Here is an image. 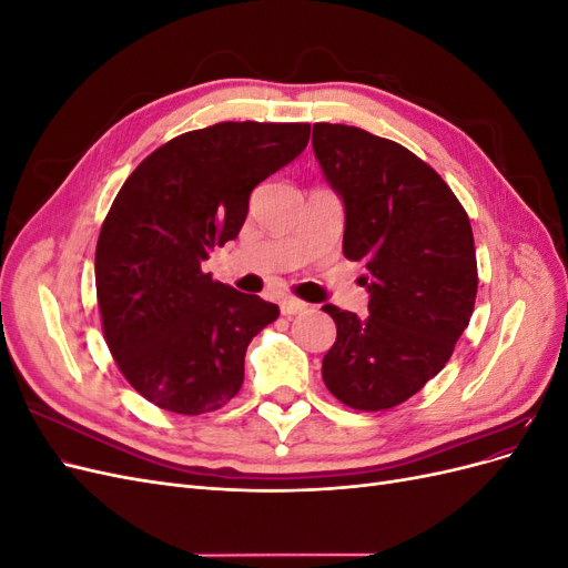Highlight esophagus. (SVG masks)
Wrapping results in <instances>:
<instances>
[{
	"label": "esophagus",
	"mask_w": 568,
	"mask_h": 568,
	"mask_svg": "<svg viewBox=\"0 0 568 568\" xmlns=\"http://www.w3.org/2000/svg\"><path fill=\"white\" fill-rule=\"evenodd\" d=\"M307 305L305 301H301V298H294V296H284L282 301H280V311H282V315H301V313H305L307 311Z\"/></svg>",
	"instance_id": "34e87169"
}]
</instances>
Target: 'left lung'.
Wrapping results in <instances>:
<instances>
[{"label":"left lung","instance_id":"1","mask_svg":"<svg viewBox=\"0 0 568 568\" xmlns=\"http://www.w3.org/2000/svg\"><path fill=\"white\" fill-rule=\"evenodd\" d=\"M313 149L346 205L343 255L365 263L369 315L324 305L336 343L322 359L334 398L363 412L405 403L448 363L474 313L469 215L436 170L353 125H313Z\"/></svg>","mask_w":568,"mask_h":568}]
</instances>
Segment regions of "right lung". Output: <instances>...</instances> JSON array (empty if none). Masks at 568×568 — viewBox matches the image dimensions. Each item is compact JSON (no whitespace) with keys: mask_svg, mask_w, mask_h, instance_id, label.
Wrapping results in <instances>:
<instances>
[{"mask_svg":"<svg viewBox=\"0 0 568 568\" xmlns=\"http://www.w3.org/2000/svg\"><path fill=\"white\" fill-rule=\"evenodd\" d=\"M307 123H217L165 142L120 186L97 242L106 346L128 384L178 415L227 405L251 338L280 307L203 272L236 239L253 189L294 161Z\"/></svg>","mask_w":568,"mask_h":568,"instance_id":"obj_1","label":"right lung"}]
</instances>
